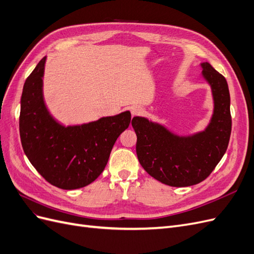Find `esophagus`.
<instances>
[{
    "instance_id": "34e87169",
    "label": "esophagus",
    "mask_w": 254,
    "mask_h": 254,
    "mask_svg": "<svg viewBox=\"0 0 254 254\" xmlns=\"http://www.w3.org/2000/svg\"><path fill=\"white\" fill-rule=\"evenodd\" d=\"M144 112H145L144 108H142V107H140V106H135L131 109V114L133 115V117H136V115H142V114H144Z\"/></svg>"
}]
</instances>
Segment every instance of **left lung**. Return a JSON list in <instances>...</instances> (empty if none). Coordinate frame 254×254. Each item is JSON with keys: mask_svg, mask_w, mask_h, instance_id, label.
<instances>
[{"mask_svg": "<svg viewBox=\"0 0 254 254\" xmlns=\"http://www.w3.org/2000/svg\"><path fill=\"white\" fill-rule=\"evenodd\" d=\"M200 66L214 103L212 118L204 130L179 135L143 117H134L131 122L140 164L151 177L170 187H190L203 181L228 148L232 120L227 80L209 63Z\"/></svg>", "mask_w": 254, "mask_h": 254, "instance_id": "obj_1", "label": "left lung"}]
</instances>
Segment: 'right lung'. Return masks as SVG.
Listing matches in <instances>:
<instances>
[{"instance_id": "obj_1", "label": "right lung", "mask_w": 254, "mask_h": 254, "mask_svg": "<svg viewBox=\"0 0 254 254\" xmlns=\"http://www.w3.org/2000/svg\"><path fill=\"white\" fill-rule=\"evenodd\" d=\"M45 60L47 57L39 61L23 87L19 120L22 147L48 182L63 190L80 189L103 173L131 114L124 111L81 125L61 124L44 102Z\"/></svg>"}]
</instances>
